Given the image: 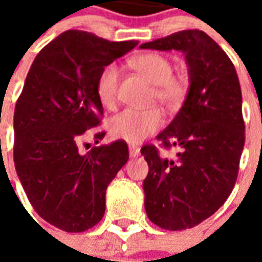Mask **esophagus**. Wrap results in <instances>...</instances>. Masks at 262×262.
<instances>
[{"label":"esophagus","mask_w":262,"mask_h":262,"mask_svg":"<svg viewBox=\"0 0 262 262\" xmlns=\"http://www.w3.org/2000/svg\"><path fill=\"white\" fill-rule=\"evenodd\" d=\"M129 154H130V157H137L139 154H140V148L137 147V146H129Z\"/></svg>","instance_id":"obj_1"}]
</instances>
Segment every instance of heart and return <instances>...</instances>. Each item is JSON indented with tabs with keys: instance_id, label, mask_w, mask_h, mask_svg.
<instances>
[{
	"instance_id": "obj_1",
	"label": "heart",
	"mask_w": 262,
	"mask_h": 262,
	"mask_svg": "<svg viewBox=\"0 0 262 262\" xmlns=\"http://www.w3.org/2000/svg\"><path fill=\"white\" fill-rule=\"evenodd\" d=\"M129 66L156 85V98L165 106H176L185 95V86L172 77L174 69L168 57L159 53L139 54L129 60ZM119 69L106 66L97 81V97L103 108H114L118 94ZM163 125L159 109H123L109 120V133L116 140L139 143L151 136Z\"/></svg>"
}]
</instances>
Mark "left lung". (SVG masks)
Returning <instances> with one entry per match:
<instances>
[{"mask_svg":"<svg viewBox=\"0 0 262 262\" xmlns=\"http://www.w3.org/2000/svg\"><path fill=\"white\" fill-rule=\"evenodd\" d=\"M140 49L178 50L188 66L185 101L157 136L178 153L167 159L154 146L142 147L148 219L167 230H185L212 216L236 184L244 147L242 88L227 54L202 31L177 32Z\"/></svg>","mask_w":262,"mask_h":262,"instance_id":"left-lung-1","label":"left lung"}]
</instances>
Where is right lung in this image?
<instances>
[{
  "instance_id": "right-lung-1",
  "label": "right lung",
  "mask_w": 262,
  "mask_h": 262,
  "mask_svg": "<svg viewBox=\"0 0 262 262\" xmlns=\"http://www.w3.org/2000/svg\"><path fill=\"white\" fill-rule=\"evenodd\" d=\"M137 45L66 31L39 52L26 75L14 114L15 170L37 214L61 230L85 231L102 219L106 188L129 160L123 140L86 154L78 142L103 115L101 71Z\"/></svg>"
}]
</instances>
